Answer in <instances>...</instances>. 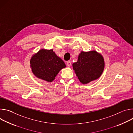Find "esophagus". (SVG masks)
Returning a JSON list of instances; mask_svg holds the SVG:
<instances>
[{
    "instance_id": "1",
    "label": "esophagus",
    "mask_w": 133,
    "mask_h": 133,
    "mask_svg": "<svg viewBox=\"0 0 133 133\" xmlns=\"http://www.w3.org/2000/svg\"><path fill=\"white\" fill-rule=\"evenodd\" d=\"M66 65H67V66H68L70 67V66H71V62H70V61H68L66 62Z\"/></svg>"
}]
</instances>
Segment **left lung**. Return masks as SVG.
<instances>
[{"mask_svg":"<svg viewBox=\"0 0 133 133\" xmlns=\"http://www.w3.org/2000/svg\"><path fill=\"white\" fill-rule=\"evenodd\" d=\"M72 66L80 82L87 84L100 78L104 70L105 61L102 55L95 50L81 51Z\"/></svg>","mask_w":133,"mask_h":133,"instance_id":"left-lung-1","label":"left lung"}]
</instances>
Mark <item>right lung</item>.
I'll return each instance as SVG.
<instances>
[{
    "instance_id": "1",
    "label": "right lung",
    "mask_w": 133,
    "mask_h": 133,
    "mask_svg": "<svg viewBox=\"0 0 133 133\" xmlns=\"http://www.w3.org/2000/svg\"><path fill=\"white\" fill-rule=\"evenodd\" d=\"M30 66L34 76L48 82H52L60 71L66 67L64 61L53 49H41L33 54Z\"/></svg>"
}]
</instances>
